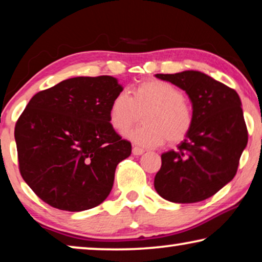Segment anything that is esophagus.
Returning <instances> with one entry per match:
<instances>
[{
  "mask_svg": "<svg viewBox=\"0 0 262 262\" xmlns=\"http://www.w3.org/2000/svg\"><path fill=\"white\" fill-rule=\"evenodd\" d=\"M143 152H144V150H143L142 148H139V146H134V148H132V154L136 156L142 155Z\"/></svg>",
  "mask_w": 262,
  "mask_h": 262,
  "instance_id": "1",
  "label": "esophagus"
}]
</instances>
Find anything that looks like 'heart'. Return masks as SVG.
Here are the masks:
<instances>
[{
    "instance_id": "b5f03b06",
    "label": "heart",
    "mask_w": 262,
    "mask_h": 262,
    "mask_svg": "<svg viewBox=\"0 0 262 262\" xmlns=\"http://www.w3.org/2000/svg\"><path fill=\"white\" fill-rule=\"evenodd\" d=\"M142 114L144 124L127 132L126 137L144 148L162 145L166 139L173 144L184 141L193 125L192 110L184 92L166 81H143L131 96L118 93L111 101L110 123L119 134L137 124Z\"/></svg>"
}]
</instances>
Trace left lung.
<instances>
[{"label":"left lung","instance_id":"obj_1","mask_svg":"<svg viewBox=\"0 0 262 262\" xmlns=\"http://www.w3.org/2000/svg\"><path fill=\"white\" fill-rule=\"evenodd\" d=\"M181 88L192 102L193 125L177 150L161 155L154 186L163 199L205 200L234 179L248 142L241 99L234 89L195 70L156 74Z\"/></svg>","mask_w":262,"mask_h":262}]
</instances>
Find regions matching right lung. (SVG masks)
I'll return each instance as SVG.
<instances>
[{"instance_id": "obj_1", "label": "right lung", "mask_w": 262, "mask_h": 262, "mask_svg": "<svg viewBox=\"0 0 262 262\" xmlns=\"http://www.w3.org/2000/svg\"><path fill=\"white\" fill-rule=\"evenodd\" d=\"M121 92L112 76H80L30 100L14 136L21 177L42 202L78 212L108 196L118 163L131 155L108 118Z\"/></svg>"}]
</instances>
